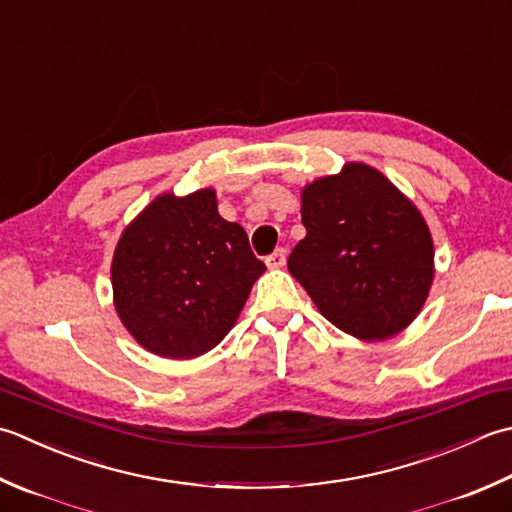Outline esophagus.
Masks as SVG:
<instances>
[{
  "label": "esophagus",
  "mask_w": 512,
  "mask_h": 512,
  "mask_svg": "<svg viewBox=\"0 0 512 512\" xmlns=\"http://www.w3.org/2000/svg\"><path fill=\"white\" fill-rule=\"evenodd\" d=\"M286 264V248H277L275 253H270L266 257V266L270 268H282Z\"/></svg>",
  "instance_id": "obj_1"
}]
</instances>
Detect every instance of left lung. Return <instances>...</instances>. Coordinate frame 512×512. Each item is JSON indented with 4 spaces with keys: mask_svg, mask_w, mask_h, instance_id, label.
<instances>
[{
    "mask_svg": "<svg viewBox=\"0 0 512 512\" xmlns=\"http://www.w3.org/2000/svg\"><path fill=\"white\" fill-rule=\"evenodd\" d=\"M302 224L288 270L330 324L375 342L413 322L433 284V239L382 173L348 164L308 184Z\"/></svg>",
    "mask_w": 512,
    "mask_h": 512,
    "instance_id": "8db88e82",
    "label": "left lung"
}]
</instances>
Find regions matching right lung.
<instances>
[{
	"mask_svg": "<svg viewBox=\"0 0 512 512\" xmlns=\"http://www.w3.org/2000/svg\"><path fill=\"white\" fill-rule=\"evenodd\" d=\"M264 270L206 188L157 197L124 230L110 277L128 333L150 353L190 359L228 335Z\"/></svg>",
	"mask_w": 512,
	"mask_h": 512,
	"instance_id": "right-lung-1",
	"label": "right lung"
}]
</instances>
